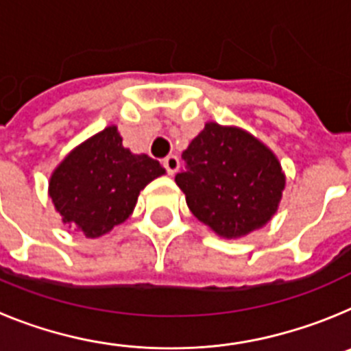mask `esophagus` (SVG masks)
I'll return each instance as SVG.
<instances>
[{
    "mask_svg": "<svg viewBox=\"0 0 351 351\" xmlns=\"http://www.w3.org/2000/svg\"><path fill=\"white\" fill-rule=\"evenodd\" d=\"M163 167H165L167 172H169L170 176H173L179 169V158L176 156V154H169V156L163 160Z\"/></svg>",
    "mask_w": 351,
    "mask_h": 351,
    "instance_id": "obj_1",
    "label": "esophagus"
}]
</instances>
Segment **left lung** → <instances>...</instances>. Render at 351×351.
I'll return each instance as SVG.
<instances>
[{
    "label": "left lung",
    "instance_id": "obj_1",
    "mask_svg": "<svg viewBox=\"0 0 351 351\" xmlns=\"http://www.w3.org/2000/svg\"><path fill=\"white\" fill-rule=\"evenodd\" d=\"M182 160L176 182L191 213L216 234L246 235L278 209L285 188L280 161L250 133L207 123Z\"/></svg>",
    "mask_w": 351,
    "mask_h": 351
}]
</instances>
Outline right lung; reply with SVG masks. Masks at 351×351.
<instances>
[{"label":"right lung","mask_w":351,"mask_h":351,"mask_svg":"<svg viewBox=\"0 0 351 351\" xmlns=\"http://www.w3.org/2000/svg\"><path fill=\"white\" fill-rule=\"evenodd\" d=\"M161 173L160 161L130 153L116 126H108L64 158L49 193L64 223L95 239L125 221L141 190Z\"/></svg>","instance_id":"add662e5"}]
</instances>
